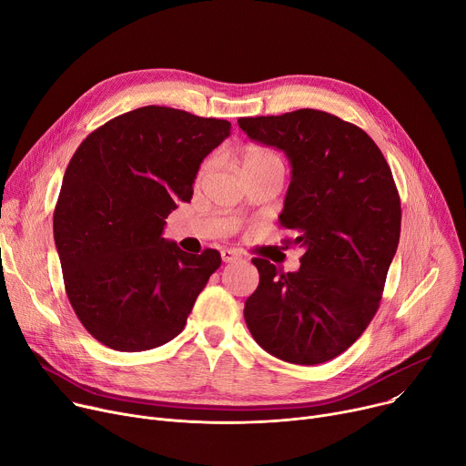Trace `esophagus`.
I'll return each instance as SVG.
<instances>
[{
  "instance_id": "1",
  "label": "esophagus",
  "mask_w": 466,
  "mask_h": 466,
  "mask_svg": "<svg viewBox=\"0 0 466 466\" xmlns=\"http://www.w3.org/2000/svg\"><path fill=\"white\" fill-rule=\"evenodd\" d=\"M221 257L225 262H236L241 258V255L236 251V249H223L221 251Z\"/></svg>"
}]
</instances>
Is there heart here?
Wrapping results in <instances>:
<instances>
[{"mask_svg": "<svg viewBox=\"0 0 466 466\" xmlns=\"http://www.w3.org/2000/svg\"><path fill=\"white\" fill-rule=\"evenodd\" d=\"M239 163H241V170L243 172L258 170V168H266V167H273V165H281L283 167L281 159H279V155L271 147H266V146H260V144L245 146L243 151H241ZM208 168H209V163H206L200 168V177L208 172Z\"/></svg>", "mask_w": 466, "mask_h": 466, "instance_id": "1", "label": "heart"}]
</instances>
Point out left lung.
<instances>
[{
	"instance_id": "obj_1",
	"label": "left lung",
	"mask_w": 466,
	"mask_h": 466,
	"mask_svg": "<svg viewBox=\"0 0 466 466\" xmlns=\"http://www.w3.org/2000/svg\"><path fill=\"white\" fill-rule=\"evenodd\" d=\"M251 140L283 149L292 167L281 227L305 253L285 273L253 258L260 281L245 322L271 356L317 365L345 352L379 311L400 236V198L382 151L340 117L301 108L239 117Z\"/></svg>"
}]
</instances>
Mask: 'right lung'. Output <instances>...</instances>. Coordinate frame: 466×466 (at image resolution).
Segmentation results:
<instances>
[{"instance_id": "obj_1", "label": "right lung", "mask_w": 466, "mask_h": 466, "mask_svg": "<svg viewBox=\"0 0 466 466\" xmlns=\"http://www.w3.org/2000/svg\"><path fill=\"white\" fill-rule=\"evenodd\" d=\"M228 135L227 119L151 105L106 121L75 151L54 239L75 313L105 347L142 352L168 343L221 266L219 251L183 253L163 230Z\"/></svg>"}]
</instances>
